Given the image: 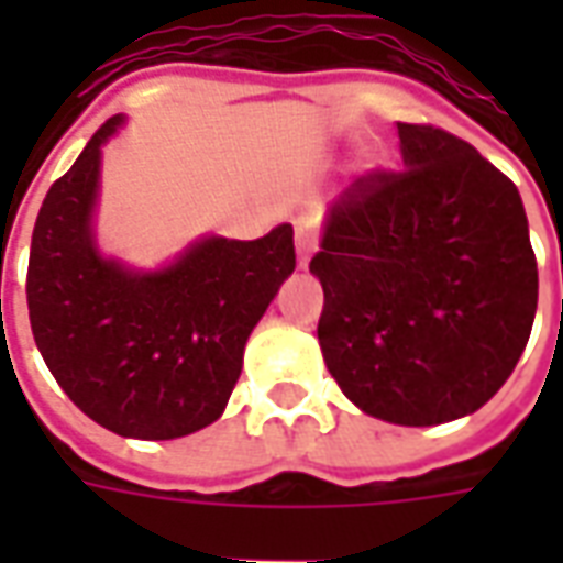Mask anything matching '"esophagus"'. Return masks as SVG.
Here are the masks:
<instances>
[{
    "label": "esophagus",
    "instance_id": "34e87169",
    "mask_svg": "<svg viewBox=\"0 0 563 563\" xmlns=\"http://www.w3.org/2000/svg\"><path fill=\"white\" fill-rule=\"evenodd\" d=\"M295 246H298V262H301V268H307L310 256L317 253V229H313V222L305 220V217L295 222Z\"/></svg>",
    "mask_w": 563,
    "mask_h": 563
}]
</instances>
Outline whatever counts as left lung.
<instances>
[{"label":"left lung","mask_w":563,"mask_h":563,"mask_svg":"<svg viewBox=\"0 0 563 563\" xmlns=\"http://www.w3.org/2000/svg\"><path fill=\"white\" fill-rule=\"evenodd\" d=\"M398 172L358 177L310 258L319 346L367 416L440 424L476 413L525 353L537 258L507 174L446 129L398 123Z\"/></svg>","instance_id":"8db88e82"}]
</instances>
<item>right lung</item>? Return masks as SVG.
Segmentation results:
<instances>
[{
    "mask_svg": "<svg viewBox=\"0 0 563 563\" xmlns=\"http://www.w3.org/2000/svg\"><path fill=\"white\" fill-rule=\"evenodd\" d=\"M111 117L44 198L32 229L26 305L44 365L92 422L174 440L217 422L244 346L295 271L292 225L258 241L210 234L159 271L104 258L92 238Z\"/></svg>",
    "mask_w": 563,
    "mask_h": 563,
    "instance_id": "add662e5",
    "label": "right lung"
}]
</instances>
